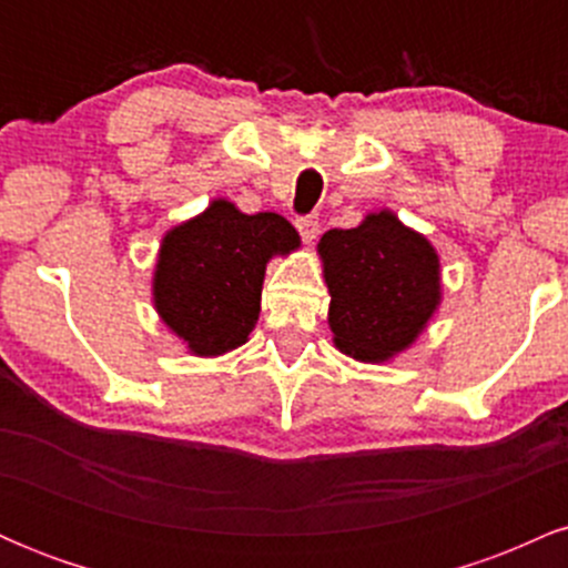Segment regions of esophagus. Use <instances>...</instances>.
<instances>
[{"mask_svg": "<svg viewBox=\"0 0 568 568\" xmlns=\"http://www.w3.org/2000/svg\"><path fill=\"white\" fill-rule=\"evenodd\" d=\"M296 230L304 237V243H312L317 237V232H321V224H317L315 216H302L296 219Z\"/></svg>", "mask_w": 568, "mask_h": 568, "instance_id": "34e87169", "label": "esophagus"}]
</instances>
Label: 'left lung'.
<instances>
[{
    "mask_svg": "<svg viewBox=\"0 0 568 568\" xmlns=\"http://www.w3.org/2000/svg\"><path fill=\"white\" fill-rule=\"evenodd\" d=\"M317 256L328 328L352 361L389 363L410 349L443 302L438 251L389 207L366 213L355 230L325 232Z\"/></svg>",
    "mask_w": 568,
    "mask_h": 568,
    "instance_id": "8db88e82",
    "label": "left lung"
}]
</instances>
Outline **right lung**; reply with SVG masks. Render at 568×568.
Segmentation results:
<instances>
[{
  "label": "right lung",
  "mask_w": 568,
  "mask_h": 568,
  "mask_svg": "<svg viewBox=\"0 0 568 568\" xmlns=\"http://www.w3.org/2000/svg\"><path fill=\"white\" fill-rule=\"evenodd\" d=\"M298 247V232L277 213L247 216L232 200H211L197 216L162 234L154 310L189 355H226L256 328L266 264Z\"/></svg>",
  "instance_id": "right-lung-1"
}]
</instances>
